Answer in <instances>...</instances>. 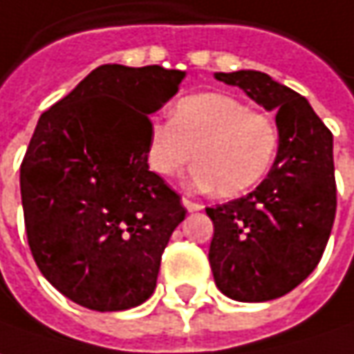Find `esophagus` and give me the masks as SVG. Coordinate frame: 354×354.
Here are the masks:
<instances>
[{
    "mask_svg": "<svg viewBox=\"0 0 354 354\" xmlns=\"http://www.w3.org/2000/svg\"><path fill=\"white\" fill-rule=\"evenodd\" d=\"M182 204H184V207H186L188 212H200V209H204V206H202V204L192 202V200H188V198H182Z\"/></svg>",
    "mask_w": 354,
    "mask_h": 354,
    "instance_id": "1",
    "label": "esophagus"
}]
</instances>
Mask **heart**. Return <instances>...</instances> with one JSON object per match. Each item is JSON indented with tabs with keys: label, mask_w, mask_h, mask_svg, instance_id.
Instances as JSON below:
<instances>
[{
	"label": "heart",
	"mask_w": 354,
	"mask_h": 354,
	"mask_svg": "<svg viewBox=\"0 0 354 354\" xmlns=\"http://www.w3.org/2000/svg\"><path fill=\"white\" fill-rule=\"evenodd\" d=\"M279 142L271 115L230 95L204 93L178 100L170 120L150 122L147 162L156 176L172 178L194 158V186L239 196L268 176Z\"/></svg>",
	"instance_id": "b5f03b06"
}]
</instances>
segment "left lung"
Listing matches in <instances>:
<instances>
[{
  "label": "left lung",
  "mask_w": 354,
  "mask_h": 354,
  "mask_svg": "<svg viewBox=\"0 0 354 354\" xmlns=\"http://www.w3.org/2000/svg\"><path fill=\"white\" fill-rule=\"evenodd\" d=\"M216 79L277 111L281 142L254 192L206 207L214 281L230 299H277L309 277L329 241L337 212L333 134L305 97L266 73H216Z\"/></svg>",
  "instance_id": "left-lung-1"
}]
</instances>
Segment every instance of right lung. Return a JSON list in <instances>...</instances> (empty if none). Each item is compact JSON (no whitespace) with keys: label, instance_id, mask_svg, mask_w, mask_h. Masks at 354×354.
Here are the masks:
<instances>
[{"label":"right lung","instance_id":"right-lung-1","mask_svg":"<svg viewBox=\"0 0 354 354\" xmlns=\"http://www.w3.org/2000/svg\"><path fill=\"white\" fill-rule=\"evenodd\" d=\"M184 71L100 65L39 118L21 162V204L45 279L93 311H124L154 293L164 248L186 218L148 170L150 118Z\"/></svg>","mask_w":354,"mask_h":354}]
</instances>
